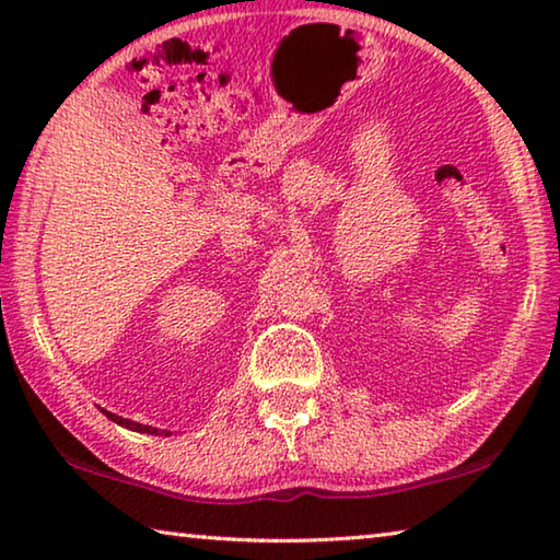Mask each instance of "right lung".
Listing matches in <instances>:
<instances>
[{
	"instance_id": "right-lung-1",
	"label": "right lung",
	"mask_w": 560,
	"mask_h": 560,
	"mask_svg": "<svg viewBox=\"0 0 560 560\" xmlns=\"http://www.w3.org/2000/svg\"><path fill=\"white\" fill-rule=\"evenodd\" d=\"M103 412H106V410H103ZM106 417H108V420H113V422H116V424H120V428H128V430H132V432H145V434H158V428H150V424H140V422H132V420H126V417H118V415H113V412H106ZM160 434H165V438H167V434L170 432H160Z\"/></svg>"
}]
</instances>
